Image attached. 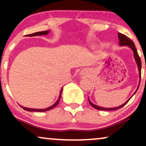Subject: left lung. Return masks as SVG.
<instances>
[{
  "label": "left lung",
  "mask_w": 146,
  "mask_h": 146,
  "mask_svg": "<svg viewBox=\"0 0 146 146\" xmlns=\"http://www.w3.org/2000/svg\"><path fill=\"white\" fill-rule=\"evenodd\" d=\"M118 38H119V44L120 46H128V47L132 50V52H133L134 58H135V62H136V64L137 65V68H138L139 76V85H138V86H137V88L136 89V90H135V93H133V95H132L131 96V98H132V97L133 96V95H135V93H136L137 90H138L139 87L140 80H141V59H140L138 53H137L136 48H135V43H134L133 42H132L131 40L130 39V38H128L126 36L122 34V33H118ZM131 98H129L128 100L125 102V103L119 106L114 107V108H104V107L100 106L95 105V104H93L91 102H90L89 98H88V102H89L90 104L93 107V108H96V109H98V110H115L119 109V108H121V107H123L125 104H126L128 103V102L129 101V100L131 99Z\"/></svg>",
  "instance_id": "8db88e82"
}]
</instances>
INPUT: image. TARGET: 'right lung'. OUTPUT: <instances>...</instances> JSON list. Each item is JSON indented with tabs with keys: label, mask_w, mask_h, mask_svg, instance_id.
I'll return each mask as SVG.
<instances>
[{
	"label": "right lung",
	"mask_w": 146,
	"mask_h": 146,
	"mask_svg": "<svg viewBox=\"0 0 146 146\" xmlns=\"http://www.w3.org/2000/svg\"><path fill=\"white\" fill-rule=\"evenodd\" d=\"M51 31H49V30H48V31H39V32H36V33H32V34H29V35H26V36H29V37H32V36H42V35H43V36H44V35H47ZM62 89H63V87L61 88V90H60V95H59V97H58V100L55 102L54 104H53V105L51 106L48 107V108H42V109H38V108H27V107H23L21 106V107L22 108H23V109L27 110V111H29V112H31V111H34V112H45V111H47V110H49L52 109V108H53L54 107H56L57 105L58 104V103H59L60 102V98H61V95H62Z\"/></svg>",
	"instance_id": "add662e5"
}]
</instances>
